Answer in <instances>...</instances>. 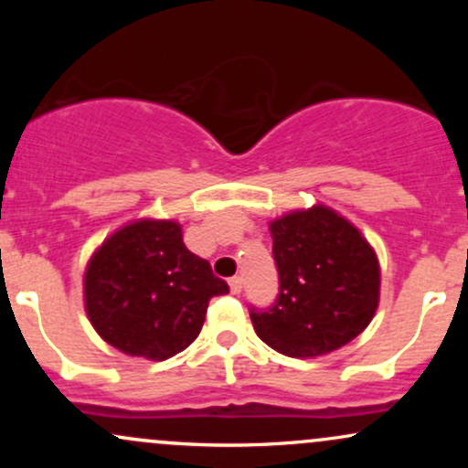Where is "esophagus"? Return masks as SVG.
Masks as SVG:
<instances>
[{
  "label": "esophagus",
  "instance_id": "34e87169",
  "mask_svg": "<svg viewBox=\"0 0 468 468\" xmlns=\"http://www.w3.org/2000/svg\"><path fill=\"white\" fill-rule=\"evenodd\" d=\"M241 283H244V282H241V277H233V279H230V282H229L230 292L239 294V292H241Z\"/></svg>",
  "mask_w": 468,
  "mask_h": 468
}]
</instances>
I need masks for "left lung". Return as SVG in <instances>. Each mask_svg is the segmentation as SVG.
<instances>
[{"label": "left lung", "instance_id": "left-lung-1", "mask_svg": "<svg viewBox=\"0 0 468 468\" xmlns=\"http://www.w3.org/2000/svg\"><path fill=\"white\" fill-rule=\"evenodd\" d=\"M271 235L279 297L266 313H250L257 336L292 358L347 346L378 308L380 266L372 244L325 204L272 219Z\"/></svg>", "mask_w": 468, "mask_h": 468}]
</instances>
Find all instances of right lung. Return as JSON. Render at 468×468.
<instances>
[{
    "instance_id": "right-lung-1",
    "label": "right lung",
    "mask_w": 468,
    "mask_h": 468,
    "mask_svg": "<svg viewBox=\"0 0 468 468\" xmlns=\"http://www.w3.org/2000/svg\"><path fill=\"white\" fill-rule=\"evenodd\" d=\"M227 282L193 255L174 219H133L90 257L83 302L99 336L127 356L166 361L200 335Z\"/></svg>"
}]
</instances>
